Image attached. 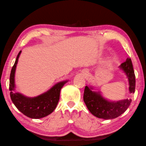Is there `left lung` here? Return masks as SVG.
I'll use <instances>...</instances> for the list:
<instances>
[{"label":"left lung","mask_w":146,"mask_h":146,"mask_svg":"<svg viewBox=\"0 0 146 146\" xmlns=\"http://www.w3.org/2000/svg\"><path fill=\"white\" fill-rule=\"evenodd\" d=\"M128 78L129 91L134 93L135 89V76L131 60L128 58L125 62L119 66ZM91 86H86L84 93V101L88 110L96 117L103 119H112L119 117L129 107L131 99L119 101H109L105 99L100 91H93Z\"/></svg>","instance_id":"obj_1"}]
</instances>
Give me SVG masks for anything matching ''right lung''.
<instances>
[{
  "instance_id": "obj_1",
  "label": "right lung",
  "mask_w": 146,
  "mask_h": 146,
  "mask_svg": "<svg viewBox=\"0 0 146 146\" xmlns=\"http://www.w3.org/2000/svg\"><path fill=\"white\" fill-rule=\"evenodd\" d=\"M21 52L22 51L18 53L10 74L11 99L18 110L28 117L40 119L46 117L55 109L59 100L60 90L68 80L58 82L48 91L36 97H27L19 92H15L16 87L15 82V71Z\"/></svg>"
}]
</instances>
